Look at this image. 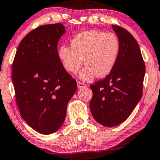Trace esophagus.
Wrapping results in <instances>:
<instances>
[{"label":"esophagus","mask_w":160,"mask_h":160,"mask_svg":"<svg viewBox=\"0 0 160 160\" xmlns=\"http://www.w3.org/2000/svg\"><path fill=\"white\" fill-rule=\"evenodd\" d=\"M77 85H78V89H82V88H84V87H87L86 84H84V83H83V82H79V81L77 82Z\"/></svg>","instance_id":"obj_1"}]
</instances>
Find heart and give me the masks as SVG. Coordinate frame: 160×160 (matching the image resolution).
Wrapping results in <instances>:
<instances>
[{
  "label": "heart",
  "instance_id": "heart-1",
  "mask_svg": "<svg viewBox=\"0 0 160 160\" xmlns=\"http://www.w3.org/2000/svg\"><path fill=\"white\" fill-rule=\"evenodd\" d=\"M119 41L113 32L92 30L80 32L71 41V47L62 46L58 54L64 68L73 74L77 73L82 66L79 77L90 81L96 76H108L117 62L119 53Z\"/></svg>",
  "mask_w": 160,
  "mask_h": 160
}]
</instances>
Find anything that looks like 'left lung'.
Here are the masks:
<instances>
[{"label": "left lung", "instance_id": "8db88e82", "mask_svg": "<svg viewBox=\"0 0 160 160\" xmlns=\"http://www.w3.org/2000/svg\"><path fill=\"white\" fill-rule=\"evenodd\" d=\"M119 41V53L110 73L91 84L89 108L98 123L114 127L128 119L143 95L146 67L138 43L128 30L112 25Z\"/></svg>", "mask_w": 160, "mask_h": 160}]
</instances>
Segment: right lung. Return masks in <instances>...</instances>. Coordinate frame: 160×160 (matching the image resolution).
I'll use <instances>...</instances> for the list:
<instances>
[{"mask_svg":"<svg viewBox=\"0 0 160 160\" xmlns=\"http://www.w3.org/2000/svg\"><path fill=\"white\" fill-rule=\"evenodd\" d=\"M65 31L60 23L32 30L21 41L12 64L19 113L41 134H52L60 128L67 105L77 89L76 80L58 58V41Z\"/></svg>","mask_w":160,"mask_h":160,"instance_id":"1","label":"right lung"}]
</instances>
